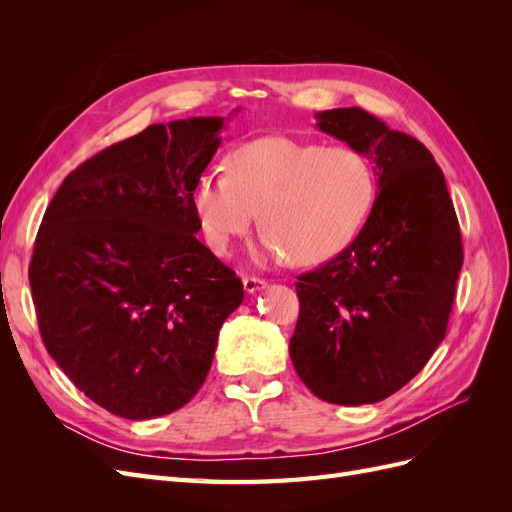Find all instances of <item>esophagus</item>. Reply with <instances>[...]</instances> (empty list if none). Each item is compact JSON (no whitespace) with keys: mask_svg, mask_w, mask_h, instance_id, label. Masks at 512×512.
<instances>
[{"mask_svg":"<svg viewBox=\"0 0 512 512\" xmlns=\"http://www.w3.org/2000/svg\"><path fill=\"white\" fill-rule=\"evenodd\" d=\"M243 288L247 294H254V292H260L267 288V282L265 280H258V277H245L243 280Z\"/></svg>","mask_w":512,"mask_h":512,"instance_id":"obj_1","label":"esophagus"}]
</instances>
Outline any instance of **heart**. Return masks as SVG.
Instances as JSON below:
<instances>
[{"label":"heart","mask_w":512,"mask_h":512,"mask_svg":"<svg viewBox=\"0 0 512 512\" xmlns=\"http://www.w3.org/2000/svg\"><path fill=\"white\" fill-rule=\"evenodd\" d=\"M376 203V175L350 147L265 136L228 153L226 173L209 170L192 205L215 254H226L256 218L262 256L299 265L331 260L356 239Z\"/></svg>","instance_id":"heart-1"}]
</instances>
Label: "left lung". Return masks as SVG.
I'll use <instances>...</instances> for the list:
<instances>
[{
	"label": "left lung",
	"mask_w": 512,
	"mask_h": 512,
	"mask_svg": "<svg viewBox=\"0 0 512 512\" xmlns=\"http://www.w3.org/2000/svg\"><path fill=\"white\" fill-rule=\"evenodd\" d=\"M316 128L374 162L378 196L359 237L299 277L290 359L329 404H376L446 335L463 265L459 222L444 173L416 138L359 106L316 113Z\"/></svg>",
	"instance_id": "1"
}]
</instances>
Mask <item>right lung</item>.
<instances>
[{"label":"right lung","mask_w":512,"mask_h":512,"mask_svg":"<svg viewBox=\"0 0 512 512\" xmlns=\"http://www.w3.org/2000/svg\"><path fill=\"white\" fill-rule=\"evenodd\" d=\"M228 119L153 123L111 145L72 170L42 218L29 265L42 342L121 418L188 404L243 301L235 271L196 239L192 205Z\"/></svg>","instance_id":"add662e5"}]
</instances>
